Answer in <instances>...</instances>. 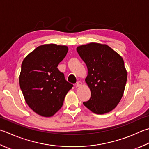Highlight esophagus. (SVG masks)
I'll return each instance as SVG.
<instances>
[{
	"mask_svg": "<svg viewBox=\"0 0 149 149\" xmlns=\"http://www.w3.org/2000/svg\"><path fill=\"white\" fill-rule=\"evenodd\" d=\"M81 85H82V83L81 82V81H77L76 83V84H75V86H76V87H79V86H81Z\"/></svg>",
	"mask_w": 149,
	"mask_h": 149,
	"instance_id": "esophagus-1",
	"label": "esophagus"
}]
</instances>
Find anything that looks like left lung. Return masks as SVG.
<instances>
[{
  "mask_svg": "<svg viewBox=\"0 0 149 149\" xmlns=\"http://www.w3.org/2000/svg\"><path fill=\"white\" fill-rule=\"evenodd\" d=\"M88 69L85 81L91 92L83 105L96 114L115 109L125 88L127 72L123 58L107 45L90 43L77 47Z\"/></svg>",
  "mask_w": 149,
  "mask_h": 149,
  "instance_id": "obj_1",
  "label": "left lung"
}]
</instances>
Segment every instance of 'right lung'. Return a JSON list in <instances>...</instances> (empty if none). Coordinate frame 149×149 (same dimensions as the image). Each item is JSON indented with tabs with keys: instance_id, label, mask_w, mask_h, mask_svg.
<instances>
[{
	"instance_id": "right-lung-1",
	"label": "right lung",
	"mask_w": 149,
	"mask_h": 149,
	"mask_svg": "<svg viewBox=\"0 0 149 149\" xmlns=\"http://www.w3.org/2000/svg\"><path fill=\"white\" fill-rule=\"evenodd\" d=\"M68 51L66 45H40L21 64L19 85L24 98L29 106L43 117H51L61 109L73 86L57 68Z\"/></svg>"
}]
</instances>
